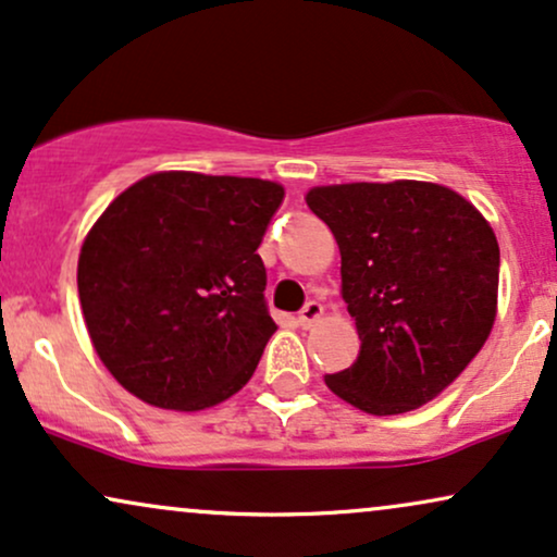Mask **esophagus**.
I'll list each match as a JSON object with an SVG mask.
<instances>
[{"label":"esophagus","mask_w":557,"mask_h":557,"mask_svg":"<svg viewBox=\"0 0 557 557\" xmlns=\"http://www.w3.org/2000/svg\"><path fill=\"white\" fill-rule=\"evenodd\" d=\"M321 317H324V306H321L319 300H308V304L300 308L298 321H300V326H304V330H311V326L317 324Z\"/></svg>","instance_id":"obj_1"}]
</instances>
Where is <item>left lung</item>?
Returning a JSON list of instances; mask_svg holds the SVG:
<instances>
[{
    "instance_id": "8db88e82",
    "label": "left lung",
    "mask_w": 557,
    "mask_h": 557,
    "mask_svg": "<svg viewBox=\"0 0 557 557\" xmlns=\"http://www.w3.org/2000/svg\"><path fill=\"white\" fill-rule=\"evenodd\" d=\"M306 202L337 238L360 337L358 360L326 386L368 414L428 405L491 337L500 267L491 223L431 181L313 186Z\"/></svg>"
}]
</instances>
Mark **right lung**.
I'll return each mask as SVG.
<instances>
[{
  "instance_id": "right-lung-1",
  "label": "right lung",
  "mask_w": 557,
  "mask_h": 557,
  "mask_svg": "<svg viewBox=\"0 0 557 557\" xmlns=\"http://www.w3.org/2000/svg\"><path fill=\"white\" fill-rule=\"evenodd\" d=\"M277 181L158 171L106 207L77 261L100 363L160 410L197 412L240 392L274 324L257 253Z\"/></svg>"
}]
</instances>
